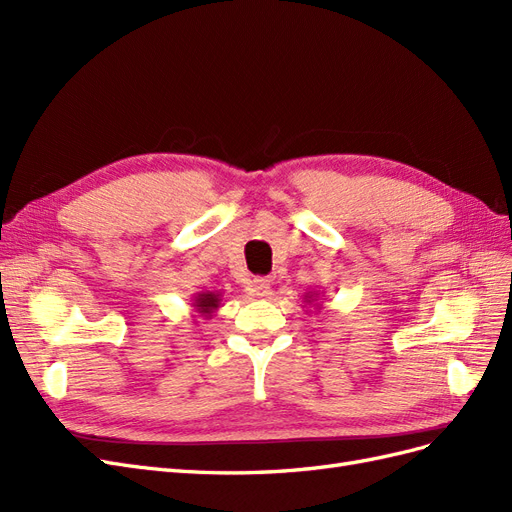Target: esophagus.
<instances>
[{"label":"esophagus","instance_id":"obj_1","mask_svg":"<svg viewBox=\"0 0 512 512\" xmlns=\"http://www.w3.org/2000/svg\"><path fill=\"white\" fill-rule=\"evenodd\" d=\"M247 290H250L254 297H258V299L267 297L269 290H271V282L267 280V277H254V280L250 282V288H247Z\"/></svg>","mask_w":512,"mask_h":512}]
</instances>
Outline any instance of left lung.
<instances>
[{
  "mask_svg": "<svg viewBox=\"0 0 512 512\" xmlns=\"http://www.w3.org/2000/svg\"><path fill=\"white\" fill-rule=\"evenodd\" d=\"M303 299H305V303H314V301H318V292L316 290L314 292H305ZM316 307H320V305H316Z\"/></svg>",
  "mask_w": 512,
  "mask_h": 512,
  "instance_id": "8db88e82",
  "label": "left lung"
}]
</instances>
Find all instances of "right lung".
Listing matches in <instances>:
<instances>
[{"label": "right lung", "instance_id": "obj_1", "mask_svg": "<svg viewBox=\"0 0 512 512\" xmlns=\"http://www.w3.org/2000/svg\"><path fill=\"white\" fill-rule=\"evenodd\" d=\"M222 305V294L220 292H196L194 299H192V307L198 316L203 318H211L215 312H218V307Z\"/></svg>", "mask_w": 512, "mask_h": 512}]
</instances>
